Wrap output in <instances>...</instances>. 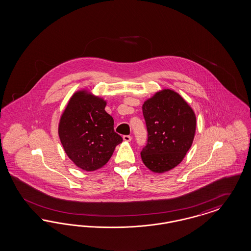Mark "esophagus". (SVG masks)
Returning a JSON list of instances; mask_svg holds the SVG:
<instances>
[{
    "label": "esophagus",
    "instance_id": "esophagus-1",
    "mask_svg": "<svg viewBox=\"0 0 251 251\" xmlns=\"http://www.w3.org/2000/svg\"><path fill=\"white\" fill-rule=\"evenodd\" d=\"M123 140H124L125 142H130V141H131V136H130V135H124V136H123Z\"/></svg>",
    "mask_w": 251,
    "mask_h": 251
}]
</instances>
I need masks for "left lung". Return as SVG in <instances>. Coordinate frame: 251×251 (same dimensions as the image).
<instances>
[{
    "instance_id": "1",
    "label": "left lung",
    "mask_w": 251,
    "mask_h": 251,
    "mask_svg": "<svg viewBox=\"0 0 251 251\" xmlns=\"http://www.w3.org/2000/svg\"><path fill=\"white\" fill-rule=\"evenodd\" d=\"M143 114L148 137L142 160L154 173L171 171L182 162L193 144L195 112L181 95L164 89L144 103Z\"/></svg>"
}]
</instances>
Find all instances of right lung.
Returning a JSON list of instances; mask_svg holds the SVG:
<instances>
[{"mask_svg":"<svg viewBox=\"0 0 251 251\" xmlns=\"http://www.w3.org/2000/svg\"><path fill=\"white\" fill-rule=\"evenodd\" d=\"M105 105L103 98L81 90L70 97L61 115L58 135L63 148L72 162L86 172L106 164L122 142Z\"/></svg>","mask_w":251,"mask_h":251,"instance_id":"obj_1","label":"right lung"}]
</instances>
